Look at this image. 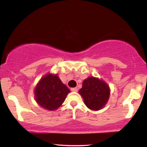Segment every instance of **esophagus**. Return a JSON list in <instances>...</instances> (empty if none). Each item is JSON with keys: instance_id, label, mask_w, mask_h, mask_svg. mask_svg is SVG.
<instances>
[{"instance_id": "esophagus-1", "label": "esophagus", "mask_w": 147, "mask_h": 147, "mask_svg": "<svg viewBox=\"0 0 147 147\" xmlns=\"http://www.w3.org/2000/svg\"><path fill=\"white\" fill-rule=\"evenodd\" d=\"M78 88H71V91H73V92H77L78 91Z\"/></svg>"}]
</instances>
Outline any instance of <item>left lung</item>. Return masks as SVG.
Masks as SVG:
<instances>
[{
    "mask_svg": "<svg viewBox=\"0 0 147 147\" xmlns=\"http://www.w3.org/2000/svg\"><path fill=\"white\" fill-rule=\"evenodd\" d=\"M79 93L89 109L97 111L102 108L108 101L110 90L103 80L91 76L84 80Z\"/></svg>",
    "mask_w": 147,
    "mask_h": 147,
    "instance_id": "1",
    "label": "left lung"
}]
</instances>
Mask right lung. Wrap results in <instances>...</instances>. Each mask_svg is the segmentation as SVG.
Returning <instances> with one entry per match:
<instances>
[{
	"instance_id": "right-lung-1",
	"label": "right lung",
	"mask_w": 147,
	"mask_h": 147,
	"mask_svg": "<svg viewBox=\"0 0 147 147\" xmlns=\"http://www.w3.org/2000/svg\"><path fill=\"white\" fill-rule=\"evenodd\" d=\"M70 92L57 74H46L34 89L36 101L42 108L52 111L58 109Z\"/></svg>"
}]
</instances>
